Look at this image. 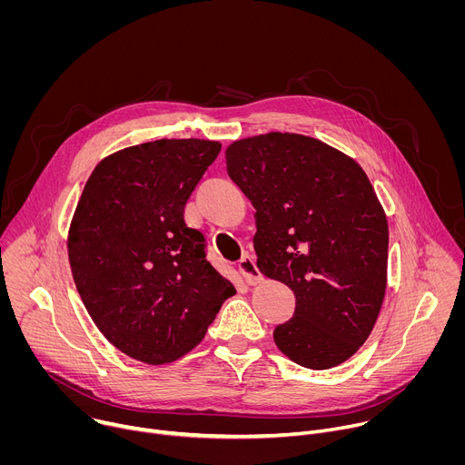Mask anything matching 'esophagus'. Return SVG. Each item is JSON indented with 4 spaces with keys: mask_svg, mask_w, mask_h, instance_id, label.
<instances>
[{
    "mask_svg": "<svg viewBox=\"0 0 465 465\" xmlns=\"http://www.w3.org/2000/svg\"><path fill=\"white\" fill-rule=\"evenodd\" d=\"M237 267H239V272L244 276L246 283L255 285V283H259V282L262 280V276H261L259 269L255 267V259H253V255H250V253L242 255V257H241V261H239V264H237Z\"/></svg>",
    "mask_w": 465,
    "mask_h": 465,
    "instance_id": "34e87169",
    "label": "esophagus"
}]
</instances>
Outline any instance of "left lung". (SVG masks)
Masks as SVG:
<instances>
[{
	"mask_svg": "<svg viewBox=\"0 0 465 465\" xmlns=\"http://www.w3.org/2000/svg\"><path fill=\"white\" fill-rule=\"evenodd\" d=\"M230 178L255 208L257 269L296 296L274 342L327 370L370 337L386 291L388 224L355 160L320 140L271 132L226 151Z\"/></svg>",
	"mask_w": 465,
	"mask_h": 465,
	"instance_id": "1",
	"label": "left lung"
}]
</instances>
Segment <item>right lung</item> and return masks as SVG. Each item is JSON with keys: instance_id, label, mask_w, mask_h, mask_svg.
Listing matches in <instances>:
<instances>
[{"instance_id": "1", "label": "right lung", "mask_w": 465, "mask_h": 465, "mask_svg": "<svg viewBox=\"0 0 465 465\" xmlns=\"http://www.w3.org/2000/svg\"><path fill=\"white\" fill-rule=\"evenodd\" d=\"M219 153L193 138L142 143L104 158L84 185L68 239L74 280L101 333L132 359L185 355L235 294L183 219Z\"/></svg>"}]
</instances>
